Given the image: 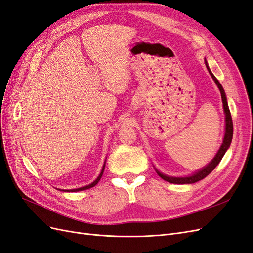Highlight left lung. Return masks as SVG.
Returning a JSON list of instances; mask_svg holds the SVG:
<instances>
[{"label": "left lung", "mask_w": 253, "mask_h": 253, "mask_svg": "<svg viewBox=\"0 0 253 253\" xmlns=\"http://www.w3.org/2000/svg\"><path fill=\"white\" fill-rule=\"evenodd\" d=\"M206 62V66H207V70L209 71V74L211 75L212 79L214 80V82L216 83V85L220 91V96H221V100H223V106H224V112L226 115V128H225V136H224V140L223 143H221L220 148L218 150V152L216 153V155L214 156V158L211 160V162L207 165L206 167H204L202 170H198L197 172H195L192 175H189V176H185V177H174V176H169V175H165L163 173H160L158 170H156L157 174L162 177L163 179H165L168 182H171V183H176V185H182V183H194L200 181L202 179H204L206 176H208L214 169H215V167L219 164V162L221 160V158L224 157L226 151L229 149L232 141V136H233V124H232V118H231V114H230V110H229V106L227 103V97L225 94V90L221 86V84L219 83V81L215 78V76L212 74V72L210 71V68L207 64V61Z\"/></svg>", "instance_id": "left-lung-1"}]
</instances>
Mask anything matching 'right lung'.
<instances>
[{
	"label": "right lung",
	"mask_w": 253,
	"mask_h": 253,
	"mask_svg": "<svg viewBox=\"0 0 253 253\" xmlns=\"http://www.w3.org/2000/svg\"><path fill=\"white\" fill-rule=\"evenodd\" d=\"M104 168H105V163H104V165H103V167H102V170H101L100 174H99L98 177H97L93 182L89 183V185H87V186H85V187L78 188V189H73V190H61V191H65V192H78V191H83V190H86V189H89V188H91V187L96 186L97 183L99 182V180H100V178L102 177V174H103V171H104Z\"/></svg>",
	"instance_id": "1"
}]
</instances>
